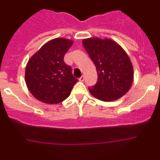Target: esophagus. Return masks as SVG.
<instances>
[{"mask_svg": "<svg viewBox=\"0 0 160 160\" xmlns=\"http://www.w3.org/2000/svg\"><path fill=\"white\" fill-rule=\"evenodd\" d=\"M78 80H79V81H80V82H83V81H84V80H85V77H84V76H82L81 78H79Z\"/></svg>", "mask_w": 160, "mask_h": 160, "instance_id": "obj_1", "label": "esophagus"}]
</instances>
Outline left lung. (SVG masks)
Masks as SVG:
<instances>
[{
	"label": "left lung",
	"instance_id": "1",
	"mask_svg": "<svg viewBox=\"0 0 160 160\" xmlns=\"http://www.w3.org/2000/svg\"><path fill=\"white\" fill-rule=\"evenodd\" d=\"M82 44L98 73L97 83L89 88L91 95L101 101L111 102L127 94L134 80V70L125 50L108 38H87Z\"/></svg>",
	"mask_w": 160,
	"mask_h": 160
}]
</instances>
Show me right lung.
<instances>
[{
  "label": "right lung",
  "instance_id": "obj_1",
  "mask_svg": "<svg viewBox=\"0 0 160 160\" xmlns=\"http://www.w3.org/2000/svg\"><path fill=\"white\" fill-rule=\"evenodd\" d=\"M73 42L66 38H54L29 58L25 68V83L39 101L58 104L70 96L78 79L63 59Z\"/></svg>",
  "mask_w": 160,
  "mask_h": 160
}]
</instances>
